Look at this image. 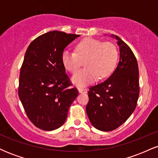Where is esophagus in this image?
<instances>
[{"label": "esophagus", "mask_w": 158, "mask_h": 158, "mask_svg": "<svg viewBox=\"0 0 158 158\" xmlns=\"http://www.w3.org/2000/svg\"><path fill=\"white\" fill-rule=\"evenodd\" d=\"M78 90H79V93L81 94L85 93V92H86V89L84 88H82V87H79V88H78Z\"/></svg>", "instance_id": "esophagus-1"}]
</instances>
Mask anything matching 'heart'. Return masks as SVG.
<instances>
[{
    "instance_id": "obj_1",
    "label": "heart",
    "mask_w": 158,
    "mask_h": 158,
    "mask_svg": "<svg viewBox=\"0 0 158 158\" xmlns=\"http://www.w3.org/2000/svg\"><path fill=\"white\" fill-rule=\"evenodd\" d=\"M86 59L87 67L78 70L71 80L77 86H85L99 79H106L115 70L118 59V51L113 43L86 38L76 46V52L65 50L61 61L68 71L74 73Z\"/></svg>"
}]
</instances>
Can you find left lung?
<instances>
[{
	"mask_svg": "<svg viewBox=\"0 0 158 158\" xmlns=\"http://www.w3.org/2000/svg\"><path fill=\"white\" fill-rule=\"evenodd\" d=\"M119 48L117 68L108 79L90 88L86 112L94 128L110 131L131 115L139 98V70L131 48L117 35H111Z\"/></svg>",
	"mask_w": 158,
	"mask_h": 158,
	"instance_id": "left-lung-1",
	"label": "left lung"
}]
</instances>
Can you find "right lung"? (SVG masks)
<instances>
[{
    "instance_id": "1",
    "label": "right lung",
    "mask_w": 158,
    "mask_h": 158,
    "mask_svg": "<svg viewBox=\"0 0 158 158\" xmlns=\"http://www.w3.org/2000/svg\"><path fill=\"white\" fill-rule=\"evenodd\" d=\"M79 36L48 32L27 48L20 71L19 96L28 118L40 129L52 131L62 126L79 94L70 87L61 61L64 48Z\"/></svg>"
}]
</instances>
